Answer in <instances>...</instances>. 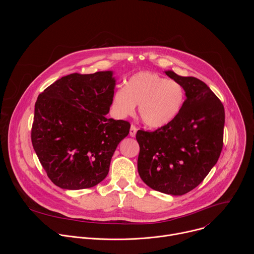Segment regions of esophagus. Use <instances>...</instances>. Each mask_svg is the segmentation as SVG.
<instances>
[{
  "label": "esophagus",
  "mask_w": 254,
  "mask_h": 254,
  "mask_svg": "<svg viewBox=\"0 0 254 254\" xmlns=\"http://www.w3.org/2000/svg\"><path fill=\"white\" fill-rule=\"evenodd\" d=\"M136 130H137V128L133 126V125H131L130 126V129H129V135L130 136H135V133H136Z\"/></svg>",
  "instance_id": "obj_1"
}]
</instances>
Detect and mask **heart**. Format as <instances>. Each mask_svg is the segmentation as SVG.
<instances>
[{"instance_id":"heart-1","label":"heart","mask_w":254,"mask_h":254,"mask_svg":"<svg viewBox=\"0 0 254 254\" xmlns=\"http://www.w3.org/2000/svg\"><path fill=\"white\" fill-rule=\"evenodd\" d=\"M186 92L184 86L173 79H166L151 71H140L131 75L125 87L119 88L113 96L115 114L125 119L135 113L141 122L154 128L171 124L182 112Z\"/></svg>"}]
</instances>
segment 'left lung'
I'll return each instance as SVG.
<instances>
[{"label": "left lung", "mask_w": 254, "mask_h": 254, "mask_svg": "<svg viewBox=\"0 0 254 254\" xmlns=\"http://www.w3.org/2000/svg\"><path fill=\"white\" fill-rule=\"evenodd\" d=\"M185 88L186 100L175 121L155 131L137 130V171L150 188L174 196L196 188L219 159L224 106L200 79L165 71Z\"/></svg>", "instance_id": "obj_1"}]
</instances>
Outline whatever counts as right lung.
Wrapping results in <instances>:
<instances>
[{"label": "right lung", "mask_w": 254, "mask_h": 254, "mask_svg": "<svg viewBox=\"0 0 254 254\" xmlns=\"http://www.w3.org/2000/svg\"><path fill=\"white\" fill-rule=\"evenodd\" d=\"M113 71L61 77L35 103L31 139L52 182L66 190L91 188L107 176L126 121L107 119L115 94Z\"/></svg>", "instance_id": "add662e5"}]
</instances>
